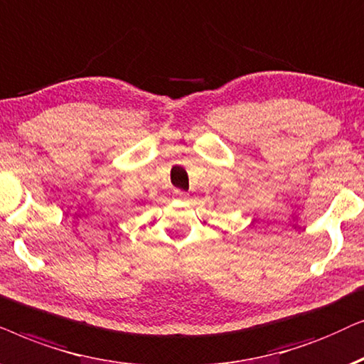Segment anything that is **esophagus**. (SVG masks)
<instances>
[{
  "label": "esophagus",
  "mask_w": 364,
  "mask_h": 364,
  "mask_svg": "<svg viewBox=\"0 0 364 364\" xmlns=\"http://www.w3.org/2000/svg\"><path fill=\"white\" fill-rule=\"evenodd\" d=\"M173 193H174V195H176L178 198H185V196H186V193L181 191V190H174Z\"/></svg>",
  "instance_id": "34e87169"
}]
</instances>
